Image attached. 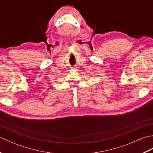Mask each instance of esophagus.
Listing matches in <instances>:
<instances>
[{
  "label": "esophagus",
  "instance_id": "34e87169",
  "mask_svg": "<svg viewBox=\"0 0 153 153\" xmlns=\"http://www.w3.org/2000/svg\"><path fill=\"white\" fill-rule=\"evenodd\" d=\"M74 69H75V67H74Z\"/></svg>",
  "mask_w": 153,
  "mask_h": 153
}]
</instances>
